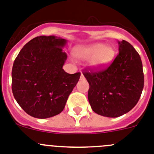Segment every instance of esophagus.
Returning a JSON list of instances; mask_svg holds the SVG:
<instances>
[{
  "label": "esophagus",
  "instance_id": "1",
  "mask_svg": "<svg viewBox=\"0 0 154 154\" xmlns=\"http://www.w3.org/2000/svg\"><path fill=\"white\" fill-rule=\"evenodd\" d=\"M84 75H83V74H81V76H80V80H84Z\"/></svg>",
  "mask_w": 154,
  "mask_h": 154
}]
</instances>
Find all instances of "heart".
Returning a JSON list of instances; mask_svg holds the SVG:
<instances>
[{"mask_svg":"<svg viewBox=\"0 0 154 154\" xmlns=\"http://www.w3.org/2000/svg\"><path fill=\"white\" fill-rule=\"evenodd\" d=\"M75 54L82 60H91V67L94 69H100L107 66L114 57V50L110 45L101 43L94 44L80 48Z\"/></svg>","mask_w":154,"mask_h":154,"instance_id":"obj_1","label":"heart"}]
</instances>
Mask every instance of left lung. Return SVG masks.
Segmentation results:
<instances>
[{
	"mask_svg": "<svg viewBox=\"0 0 154 154\" xmlns=\"http://www.w3.org/2000/svg\"><path fill=\"white\" fill-rule=\"evenodd\" d=\"M119 53L109 67L83 74L89 83L88 100L97 114L117 117L136 106L142 94L144 76L141 58L130 43L118 41Z\"/></svg>",
	"mask_w": 154,
	"mask_h": 154,
	"instance_id": "left-lung-1",
	"label": "left lung"
}]
</instances>
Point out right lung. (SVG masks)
Returning a JSON list of instances; mask_svg holds the SVG:
<instances>
[{
  "label": "right lung",
  "instance_id": "1",
  "mask_svg": "<svg viewBox=\"0 0 154 154\" xmlns=\"http://www.w3.org/2000/svg\"><path fill=\"white\" fill-rule=\"evenodd\" d=\"M67 41L55 36H39L20 50L12 68V92L27 114L39 119L61 113L78 82L80 73L63 69Z\"/></svg>",
  "mask_w": 154,
  "mask_h": 154
}]
</instances>
